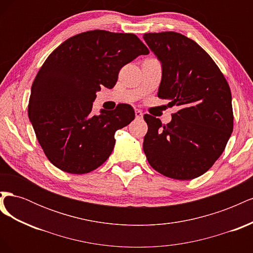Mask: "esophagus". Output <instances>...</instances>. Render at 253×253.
Segmentation results:
<instances>
[{"instance_id": "34e87169", "label": "esophagus", "mask_w": 253, "mask_h": 253, "mask_svg": "<svg viewBox=\"0 0 253 253\" xmlns=\"http://www.w3.org/2000/svg\"><path fill=\"white\" fill-rule=\"evenodd\" d=\"M135 116H136L137 119H141L142 116H143V114L140 110H135Z\"/></svg>"}]
</instances>
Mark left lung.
<instances>
[{
    "instance_id": "8db88e82",
    "label": "left lung",
    "mask_w": 253,
    "mask_h": 253,
    "mask_svg": "<svg viewBox=\"0 0 253 253\" xmlns=\"http://www.w3.org/2000/svg\"><path fill=\"white\" fill-rule=\"evenodd\" d=\"M143 39L163 65L157 96L179 108L168 125L144 115L143 152L167 177L196 178L219 158L233 131L230 87L212 58L186 36L150 33Z\"/></svg>"
}]
</instances>
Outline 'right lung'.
<instances>
[{
  "instance_id": "add662e5",
  "label": "right lung",
  "mask_w": 253,
  "mask_h": 253,
  "mask_svg": "<svg viewBox=\"0 0 253 253\" xmlns=\"http://www.w3.org/2000/svg\"><path fill=\"white\" fill-rule=\"evenodd\" d=\"M149 49L134 34L89 30L53 50L32 85L28 117L49 162L71 174L96 170L111 155L115 133L135 118L129 104L93 115L96 91L112 88L120 70Z\"/></svg>"
}]
</instances>
